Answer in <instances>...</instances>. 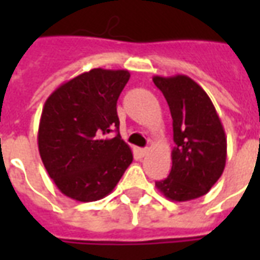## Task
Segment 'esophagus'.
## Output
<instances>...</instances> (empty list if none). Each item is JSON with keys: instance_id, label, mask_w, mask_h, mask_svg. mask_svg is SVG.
I'll return each mask as SVG.
<instances>
[{"instance_id": "esophagus-1", "label": "esophagus", "mask_w": 260, "mask_h": 260, "mask_svg": "<svg viewBox=\"0 0 260 260\" xmlns=\"http://www.w3.org/2000/svg\"><path fill=\"white\" fill-rule=\"evenodd\" d=\"M138 153H139L141 157H145L147 153H149V149L147 147H141V149H138Z\"/></svg>"}]
</instances>
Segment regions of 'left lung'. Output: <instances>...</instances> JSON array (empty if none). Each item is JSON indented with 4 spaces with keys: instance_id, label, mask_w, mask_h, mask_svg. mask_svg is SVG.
<instances>
[{
    "instance_id": "obj_1",
    "label": "left lung",
    "mask_w": 260,
    "mask_h": 260,
    "mask_svg": "<svg viewBox=\"0 0 260 260\" xmlns=\"http://www.w3.org/2000/svg\"><path fill=\"white\" fill-rule=\"evenodd\" d=\"M169 103L175 146L170 175L156 186L167 199L186 202L206 195L221 177L227 138L210 97L186 75L153 76Z\"/></svg>"
}]
</instances>
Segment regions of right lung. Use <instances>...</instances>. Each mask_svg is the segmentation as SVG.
I'll list each match as a JSON object with an SVG mask.
<instances>
[{
	"label": "right lung",
	"mask_w": 260,
	"mask_h": 260,
	"mask_svg": "<svg viewBox=\"0 0 260 260\" xmlns=\"http://www.w3.org/2000/svg\"><path fill=\"white\" fill-rule=\"evenodd\" d=\"M126 69L94 68L58 86L44 103L37 143L50 178L65 196L94 202L113 192L134 160L117 134V100Z\"/></svg>",
	"instance_id": "1"
}]
</instances>
